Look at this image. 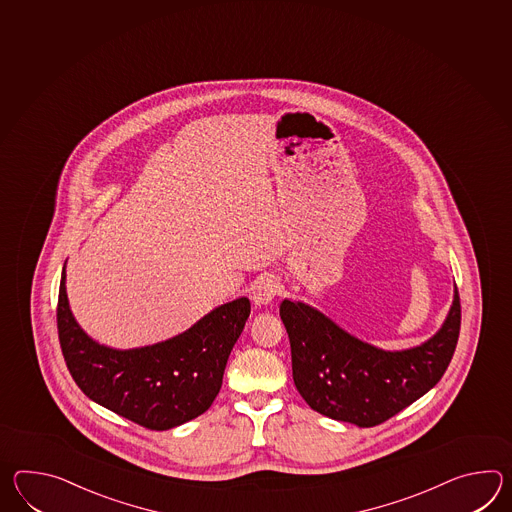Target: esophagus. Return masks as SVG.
<instances>
[{
    "mask_svg": "<svg viewBox=\"0 0 512 512\" xmlns=\"http://www.w3.org/2000/svg\"><path fill=\"white\" fill-rule=\"evenodd\" d=\"M275 296H277V281L273 279L272 275H262V277L257 279V283L253 284L251 301H253L257 307L270 305Z\"/></svg>",
    "mask_w": 512,
    "mask_h": 512,
    "instance_id": "1",
    "label": "esophagus"
}]
</instances>
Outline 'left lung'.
Wrapping results in <instances>:
<instances>
[{"instance_id": "obj_1", "label": "left lung", "mask_w": 512, "mask_h": 512, "mask_svg": "<svg viewBox=\"0 0 512 512\" xmlns=\"http://www.w3.org/2000/svg\"><path fill=\"white\" fill-rule=\"evenodd\" d=\"M292 349V376L308 406L334 421L371 428L428 393L454 356L461 303L454 301L432 338L404 351H384L351 336L301 301L279 308Z\"/></svg>"}]
</instances>
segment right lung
<instances>
[{"instance_id":"obj_1","label":"right lung","mask_w":512,"mask_h":512,"mask_svg":"<svg viewBox=\"0 0 512 512\" xmlns=\"http://www.w3.org/2000/svg\"><path fill=\"white\" fill-rule=\"evenodd\" d=\"M250 299L220 305L171 340L119 351L80 329L69 310L66 268L58 290V340L86 397L148 430H171L213 404L233 345L250 318Z\"/></svg>"}]
</instances>
